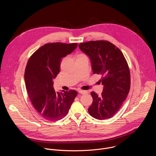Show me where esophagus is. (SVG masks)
I'll return each instance as SVG.
<instances>
[{"mask_svg":"<svg viewBox=\"0 0 156 156\" xmlns=\"http://www.w3.org/2000/svg\"><path fill=\"white\" fill-rule=\"evenodd\" d=\"M78 93L81 94H84L87 93V92L86 91H83V90H78Z\"/></svg>","mask_w":156,"mask_h":156,"instance_id":"1","label":"esophagus"}]
</instances>
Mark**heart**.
Segmentation results:
<instances>
[{"label":"heart","instance_id":"heart-1","mask_svg":"<svg viewBox=\"0 0 156 156\" xmlns=\"http://www.w3.org/2000/svg\"><path fill=\"white\" fill-rule=\"evenodd\" d=\"M84 55H83V54H81V55H80L78 56V57H81V56H84Z\"/></svg>","mask_w":156,"mask_h":156}]
</instances>
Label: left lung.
<instances>
[{
  "instance_id": "left-lung-1",
  "label": "left lung",
  "mask_w": 156,
  "mask_h": 156,
  "mask_svg": "<svg viewBox=\"0 0 156 156\" xmlns=\"http://www.w3.org/2000/svg\"><path fill=\"white\" fill-rule=\"evenodd\" d=\"M80 50L90 59L93 73L101 75L104 86L101 96L91 92L93 103L88 112L93 117L105 120L120 109L129 93L130 73L122 51L107 41H92L79 44Z\"/></svg>"
}]
</instances>
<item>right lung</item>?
<instances>
[{"mask_svg":"<svg viewBox=\"0 0 156 156\" xmlns=\"http://www.w3.org/2000/svg\"><path fill=\"white\" fill-rule=\"evenodd\" d=\"M77 46V43L44 44L28 61L25 72L27 93L39 116L46 120L55 122L65 117L77 96L76 91L57 92L53 87L62 58Z\"/></svg>","mask_w":156,"mask_h":156,"instance_id":"right-lung-1","label":"right lung"}]
</instances>
